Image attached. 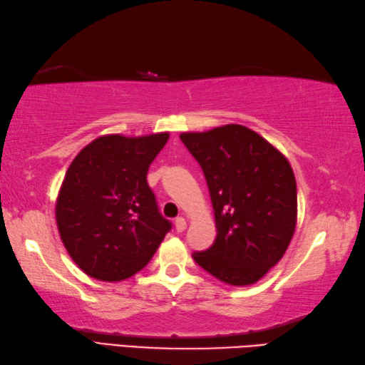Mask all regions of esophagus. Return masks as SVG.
<instances>
[{
	"mask_svg": "<svg viewBox=\"0 0 365 365\" xmlns=\"http://www.w3.org/2000/svg\"><path fill=\"white\" fill-rule=\"evenodd\" d=\"M175 228L178 232H182L185 228H187V222H185L184 217H178L175 220Z\"/></svg>",
	"mask_w": 365,
	"mask_h": 365,
	"instance_id": "obj_1",
	"label": "esophagus"
}]
</instances>
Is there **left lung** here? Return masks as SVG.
<instances>
[{
	"label": "left lung",
	"instance_id": "1",
	"mask_svg": "<svg viewBox=\"0 0 365 365\" xmlns=\"http://www.w3.org/2000/svg\"><path fill=\"white\" fill-rule=\"evenodd\" d=\"M180 139L203 170L217 236L193 259L217 279L253 284L286 253L297 223V182L281 153L240 125Z\"/></svg>",
	"mask_w": 365,
	"mask_h": 365
}]
</instances>
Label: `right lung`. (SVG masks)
<instances>
[{
	"label": "right lung",
	"mask_w": 365,
	"mask_h": 365,
	"mask_svg": "<svg viewBox=\"0 0 365 365\" xmlns=\"http://www.w3.org/2000/svg\"><path fill=\"white\" fill-rule=\"evenodd\" d=\"M167 140V133L104 135L73 159L56 220L68 255L88 277L109 282L133 277L172 230L147 182Z\"/></svg>",
	"instance_id": "add662e5"
}]
</instances>
